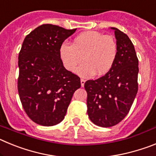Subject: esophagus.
I'll return each instance as SVG.
<instances>
[{
	"label": "esophagus",
	"mask_w": 156,
	"mask_h": 156,
	"mask_svg": "<svg viewBox=\"0 0 156 156\" xmlns=\"http://www.w3.org/2000/svg\"><path fill=\"white\" fill-rule=\"evenodd\" d=\"M80 83H81V87L84 86V83H85V80H84L81 79L80 80Z\"/></svg>",
	"instance_id": "34e87169"
}]
</instances>
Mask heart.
Returning <instances> with one entry per match:
<instances>
[{"label": "heart", "instance_id": "obj_1", "mask_svg": "<svg viewBox=\"0 0 156 156\" xmlns=\"http://www.w3.org/2000/svg\"><path fill=\"white\" fill-rule=\"evenodd\" d=\"M117 44L113 37L96 31L82 33L74 38L72 45L63 43L59 55L65 68L82 77L103 76L112 68L117 57Z\"/></svg>", "mask_w": 156, "mask_h": 156}]
</instances>
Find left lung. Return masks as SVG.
<instances>
[{"instance_id": "1", "label": "left lung", "mask_w": 156, "mask_h": 156, "mask_svg": "<svg viewBox=\"0 0 156 156\" xmlns=\"http://www.w3.org/2000/svg\"><path fill=\"white\" fill-rule=\"evenodd\" d=\"M117 57L108 73L86 81L87 114L92 122L110 127L124 119L138 90V58L128 36L115 27Z\"/></svg>"}]
</instances>
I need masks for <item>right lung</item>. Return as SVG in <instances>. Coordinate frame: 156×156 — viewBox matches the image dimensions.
<instances>
[{
    "mask_svg": "<svg viewBox=\"0 0 156 156\" xmlns=\"http://www.w3.org/2000/svg\"><path fill=\"white\" fill-rule=\"evenodd\" d=\"M76 30L41 25L22 45L18 91L26 113L41 126L62 122L74 92L81 87L80 77L66 69L59 55L62 43Z\"/></svg>",
    "mask_w": 156,
    "mask_h": 156,
    "instance_id": "1",
    "label": "right lung"
}]
</instances>
